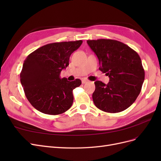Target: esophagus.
Segmentation results:
<instances>
[{
  "instance_id": "obj_1",
  "label": "esophagus",
  "mask_w": 161,
  "mask_h": 161,
  "mask_svg": "<svg viewBox=\"0 0 161 161\" xmlns=\"http://www.w3.org/2000/svg\"><path fill=\"white\" fill-rule=\"evenodd\" d=\"M87 82H89V80H87V79H82V84L86 83Z\"/></svg>"
}]
</instances>
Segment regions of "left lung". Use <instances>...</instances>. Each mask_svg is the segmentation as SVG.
Masks as SVG:
<instances>
[{
  "label": "left lung",
  "mask_w": 161,
  "mask_h": 161,
  "mask_svg": "<svg viewBox=\"0 0 161 161\" xmlns=\"http://www.w3.org/2000/svg\"><path fill=\"white\" fill-rule=\"evenodd\" d=\"M99 62V70L109 82H95L92 100L97 108L118 113L124 111L137 99L144 80V70L138 53L125 43L114 40H87Z\"/></svg>",
  "instance_id": "left-lung-1"
}]
</instances>
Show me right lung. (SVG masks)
I'll return each mask as SVG.
<instances>
[{
  "instance_id": "1",
  "label": "right lung",
  "mask_w": 161,
  "mask_h": 161,
  "mask_svg": "<svg viewBox=\"0 0 161 161\" xmlns=\"http://www.w3.org/2000/svg\"><path fill=\"white\" fill-rule=\"evenodd\" d=\"M82 43L77 40L49 43L26 58L20 80L34 108L48 115H59L70 108L74 100L72 91L81 85V80L68 81L60 75L69 65L70 55Z\"/></svg>"
}]
</instances>
